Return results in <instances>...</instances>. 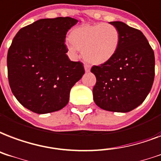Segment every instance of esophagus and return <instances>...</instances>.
I'll return each instance as SVG.
<instances>
[{"mask_svg":"<svg viewBox=\"0 0 161 161\" xmlns=\"http://www.w3.org/2000/svg\"><path fill=\"white\" fill-rule=\"evenodd\" d=\"M84 69L86 72H89L90 71V67L88 64H84Z\"/></svg>","mask_w":161,"mask_h":161,"instance_id":"1","label":"esophagus"}]
</instances>
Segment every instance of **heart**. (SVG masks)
Here are the masks:
<instances>
[{"label": "heart", "instance_id": "1", "mask_svg": "<svg viewBox=\"0 0 161 161\" xmlns=\"http://www.w3.org/2000/svg\"><path fill=\"white\" fill-rule=\"evenodd\" d=\"M68 50L72 55L83 51L90 64H105L116 55L120 42L118 29L109 23L84 25L73 29L69 35Z\"/></svg>", "mask_w": 161, "mask_h": 161}]
</instances>
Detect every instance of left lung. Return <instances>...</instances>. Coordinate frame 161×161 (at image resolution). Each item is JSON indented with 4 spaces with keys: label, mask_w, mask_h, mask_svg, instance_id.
<instances>
[{
    "label": "left lung",
    "mask_w": 161,
    "mask_h": 161,
    "mask_svg": "<svg viewBox=\"0 0 161 161\" xmlns=\"http://www.w3.org/2000/svg\"><path fill=\"white\" fill-rule=\"evenodd\" d=\"M120 34L116 55L102 65L93 66L96 77L94 100L103 110L128 112L144 101L154 79V54L140 30L122 22H110Z\"/></svg>",
    "instance_id": "left-lung-1"
}]
</instances>
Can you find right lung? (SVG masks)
<instances>
[{"mask_svg":"<svg viewBox=\"0 0 161 161\" xmlns=\"http://www.w3.org/2000/svg\"><path fill=\"white\" fill-rule=\"evenodd\" d=\"M77 23L69 17L40 19L13 38L7 59L10 88L33 112L51 113L66 106L72 87L85 72L81 61L66 54V35Z\"/></svg>","mask_w":161,"mask_h":161,"instance_id":"obj_1","label":"right lung"}]
</instances>
